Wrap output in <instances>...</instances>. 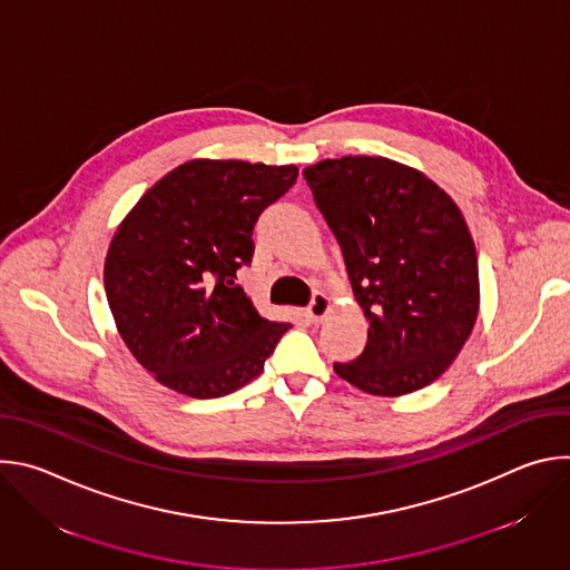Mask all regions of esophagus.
<instances>
[{
  "mask_svg": "<svg viewBox=\"0 0 570 570\" xmlns=\"http://www.w3.org/2000/svg\"><path fill=\"white\" fill-rule=\"evenodd\" d=\"M330 308H332L330 297L324 295V293H315V295L311 297V304H308L306 313H308L311 322H322V320H324V315L330 313Z\"/></svg>",
  "mask_w": 570,
  "mask_h": 570,
  "instance_id": "esophagus-1",
  "label": "esophagus"
}]
</instances>
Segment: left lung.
I'll return each instance as SVG.
<instances>
[{
  "mask_svg": "<svg viewBox=\"0 0 570 570\" xmlns=\"http://www.w3.org/2000/svg\"><path fill=\"white\" fill-rule=\"evenodd\" d=\"M370 322L341 379L376 396L433 383L478 315V257L458 205L424 174L387 157L347 155L304 169Z\"/></svg>",
  "mask_w": 570,
  "mask_h": 570,
  "instance_id": "8db88e82",
  "label": "left lung"
}]
</instances>
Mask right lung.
Here are the masks:
<instances>
[{"instance_id": "1", "label": "right lung", "mask_w": 570, "mask_h": 570, "mask_svg": "<svg viewBox=\"0 0 570 570\" xmlns=\"http://www.w3.org/2000/svg\"><path fill=\"white\" fill-rule=\"evenodd\" d=\"M297 167L194 159L150 187L106 257V295L132 356L196 399L225 396L262 374L291 324L264 317L236 273L255 257L262 212Z\"/></svg>"}]
</instances>
